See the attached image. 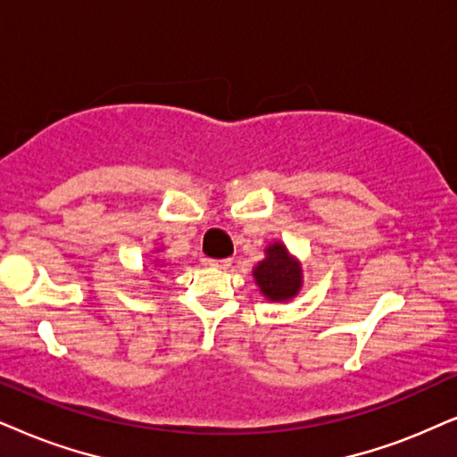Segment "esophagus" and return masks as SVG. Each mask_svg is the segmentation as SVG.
I'll return each mask as SVG.
<instances>
[{
	"label": "esophagus",
	"instance_id": "obj_1",
	"mask_svg": "<svg viewBox=\"0 0 457 457\" xmlns=\"http://www.w3.org/2000/svg\"><path fill=\"white\" fill-rule=\"evenodd\" d=\"M209 268H215V270H228L229 265H232V259H206L204 262Z\"/></svg>",
	"mask_w": 457,
	"mask_h": 457
}]
</instances>
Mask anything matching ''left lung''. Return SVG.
Instances as JSON below:
<instances>
[{"label": "left lung", "mask_w": 457, "mask_h": 457, "mask_svg": "<svg viewBox=\"0 0 457 457\" xmlns=\"http://www.w3.org/2000/svg\"><path fill=\"white\" fill-rule=\"evenodd\" d=\"M253 278L268 302H291L303 287L302 262L288 251L285 242L274 240L265 246V257L253 268Z\"/></svg>", "instance_id": "1"}]
</instances>
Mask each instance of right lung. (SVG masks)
<instances>
[{"label": "right lung", "mask_w": 457, "mask_h": 457, "mask_svg": "<svg viewBox=\"0 0 457 457\" xmlns=\"http://www.w3.org/2000/svg\"><path fill=\"white\" fill-rule=\"evenodd\" d=\"M160 251V248H155V253H158ZM164 262H162V259L160 257H154L152 259V271H158V270H162V268H164Z\"/></svg>", "instance_id": "right-lung-1"}]
</instances>
